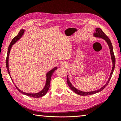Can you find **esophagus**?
I'll return each instance as SVG.
<instances>
[{
    "label": "esophagus",
    "mask_w": 121,
    "mask_h": 121,
    "mask_svg": "<svg viewBox=\"0 0 121 121\" xmlns=\"http://www.w3.org/2000/svg\"><path fill=\"white\" fill-rule=\"evenodd\" d=\"M63 65H65V63H63Z\"/></svg>",
    "instance_id": "esophagus-1"
}]
</instances>
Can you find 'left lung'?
<instances>
[{"label":"left lung","instance_id":"1","mask_svg":"<svg viewBox=\"0 0 121 121\" xmlns=\"http://www.w3.org/2000/svg\"><path fill=\"white\" fill-rule=\"evenodd\" d=\"M93 36L95 37L100 38L103 39H104L106 41V43H107V44H108V47H109V50H110V56H111V59H112V71H111V73H110L109 77V78H108L107 82H106L105 84L103 86L101 87V88H100V89H98L97 90H95V91H90V92L82 91H80V90L77 89L76 88H75L72 85V84L71 83L70 81H69L68 76V75H67V83H68V85L69 86V87H70L71 90L74 92L75 93H76L78 95H80L85 96V95H93V94L98 93V92H99L101 91L102 90H103L106 87V86L108 85V83H109L110 79V78H111V77L112 76V73H113V71H114V68H115V58L112 44L111 43V41H110V40L109 39V38L106 35L105 33H104V32L102 31V30L99 28H96L95 32V33L93 34Z\"/></svg>","mask_w":121,"mask_h":121}]
</instances>
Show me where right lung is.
I'll list each match as a JSON object with an SVG mask.
<instances>
[{
    "label": "right lung",
    "mask_w": 121,
    "mask_h": 121,
    "mask_svg": "<svg viewBox=\"0 0 121 121\" xmlns=\"http://www.w3.org/2000/svg\"><path fill=\"white\" fill-rule=\"evenodd\" d=\"M24 32H25V30L23 29H22L20 30V31L19 32V34H17V35L15 36V37H14L13 39H12V42H11V43H10L9 46V48H8L7 58H6V67H7L8 73H9V76H10V77H11L12 81L13 82V81L12 78V77L11 76V73H10V72H9V53H10V51H11V48H12V46H13V45L15 44L17 40H19L22 37V36L23 35ZM57 68H58V67H54V68H53L52 69H51V70H50L49 71H48V73H47L46 75V83H45V86L43 88V89L42 90V91H40V92H38V93H26V92H23V91H21V90H20L19 89V88L16 86L15 84V87H16V89L18 90V91H19L20 92L22 93V94H23V95H24L29 96V97H33V98H35L42 97H43V96L45 95L46 93L48 92L49 88H50L51 77H52V75L53 74V73L54 72L55 70H56Z\"/></svg>",
    "instance_id": "obj_1"
}]
</instances>
